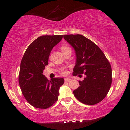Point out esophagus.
<instances>
[{
    "label": "esophagus",
    "instance_id": "esophagus-1",
    "mask_svg": "<svg viewBox=\"0 0 130 130\" xmlns=\"http://www.w3.org/2000/svg\"><path fill=\"white\" fill-rule=\"evenodd\" d=\"M70 80H71V79H70V78H65V81H67V82H69V81H70Z\"/></svg>",
    "mask_w": 130,
    "mask_h": 130
}]
</instances>
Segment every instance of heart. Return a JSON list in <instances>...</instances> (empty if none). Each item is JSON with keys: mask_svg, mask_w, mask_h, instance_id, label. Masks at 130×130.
I'll use <instances>...</instances> for the list:
<instances>
[{"mask_svg": "<svg viewBox=\"0 0 130 130\" xmlns=\"http://www.w3.org/2000/svg\"><path fill=\"white\" fill-rule=\"evenodd\" d=\"M70 48L68 47H67V46H62V47H61V50H62V52L63 51H65V50H68V49H69ZM67 71L66 70H62V72H61V73H62V74H67Z\"/></svg>", "mask_w": 130, "mask_h": 130, "instance_id": "1", "label": "heart"}]
</instances>
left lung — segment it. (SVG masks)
I'll list each match as a JSON object with an SVG mask.
<instances>
[{
    "instance_id": "1",
    "label": "left lung",
    "mask_w": 130,
    "mask_h": 130,
    "mask_svg": "<svg viewBox=\"0 0 130 130\" xmlns=\"http://www.w3.org/2000/svg\"><path fill=\"white\" fill-rule=\"evenodd\" d=\"M63 38L75 50L76 62L73 76L85 77L79 81L80 87L73 91L78 101L94 105L107 96L112 83V69L102 50L90 39L80 34L63 35Z\"/></svg>"
}]
</instances>
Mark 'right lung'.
<instances>
[{
	"mask_svg": "<svg viewBox=\"0 0 130 130\" xmlns=\"http://www.w3.org/2000/svg\"><path fill=\"white\" fill-rule=\"evenodd\" d=\"M62 35L42 36L28 46L22 59L19 84L22 92L32 106L41 109L51 107L58 100L59 89L64 83L61 77L48 80L43 74L50 52Z\"/></svg>",
	"mask_w": 130,
	"mask_h": 130,
	"instance_id": "1",
	"label": "right lung"
}]
</instances>
